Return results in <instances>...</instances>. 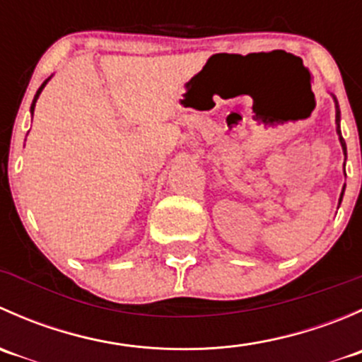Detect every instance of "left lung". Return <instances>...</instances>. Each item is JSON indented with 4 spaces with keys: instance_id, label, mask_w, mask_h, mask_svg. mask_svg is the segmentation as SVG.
I'll return each instance as SVG.
<instances>
[{
    "instance_id": "obj_1",
    "label": "left lung",
    "mask_w": 362,
    "mask_h": 362,
    "mask_svg": "<svg viewBox=\"0 0 362 362\" xmlns=\"http://www.w3.org/2000/svg\"><path fill=\"white\" fill-rule=\"evenodd\" d=\"M331 96H333V94H331ZM333 100H334V108H337V133H338V138H339V144H341L343 154L346 156V145H345V140H343V136H341V129H339V119H341V117H339V107H338V100H337V98H334V96H333ZM343 191H345V189H343ZM343 191H341V194H339V203H341V198H343Z\"/></svg>"
}]
</instances>
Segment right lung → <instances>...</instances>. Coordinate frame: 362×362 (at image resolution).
I'll return each mask as SVG.
<instances>
[{"mask_svg": "<svg viewBox=\"0 0 362 362\" xmlns=\"http://www.w3.org/2000/svg\"><path fill=\"white\" fill-rule=\"evenodd\" d=\"M52 78V76H49V78L45 80V82L42 83V86H40V89L36 90V94H35V100H33V103H31V117H33V113H35V107H36V101H38V98H40V94H42V90L45 89V86H47V82H49V80Z\"/></svg>", "mask_w": 362, "mask_h": 362, "instance_id": "1", "label": "right lung"}]
</instances>
